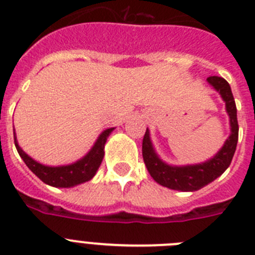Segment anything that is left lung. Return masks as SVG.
I'll return each mask as SVG.
<instances>
[{"instance_id":"8db88e82","label":"left lung","mask_w":255,"mask_h":255,"mask_svg":"<svg viewBox=\"0 0 255 255\" xmlns=\"http://www.w3.org/2000/svg\"><path fill=\"white\" fill-rule=\"evenodd\" d=\"M207 80L216 91L220 92L222 100L226 102V111L230 116V125H231V135L224 144V147L221 148L220 152L209 161L200 164H193V166L176 167V166H168L158 158V155L155 154L153 149L149 131L147 129L143 138V147H141L144 163L154 181L166 188L181 191L199 190L200 188L208 185L209 182L222 175L233 161L239 138L238 115H236V105L233 92H231L230 84L224 78L209 76Z\"/></svg>"}]
</instances>
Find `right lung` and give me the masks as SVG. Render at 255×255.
<instances>
[{"mask_svg": "<svg viewBox=\"0 0 255 255\" xmlns=\"http://www.w3.org/2000/svg\"><path fill=\"white\" fill-rule=\"evenodd\" d=\"M112 130H114V128L105 130L100 135L94 147L84 158L73 164L58 166V167H49V166H44V164L35 162L25 152H22V149L17 144L15 135H13V139H15V147H16L17 153L31 172L37 175L42 181L48 184V185L55 186V188H70V186H75L78 184H82V182L89 181L96 175L97 170H98L103 159V155H105L106 140H107V136L111 134Z\"/></svg>", "mask_w": 255, "mask_h": 255, "instance_id": "1", "label": "right lung"}]
</instances>
